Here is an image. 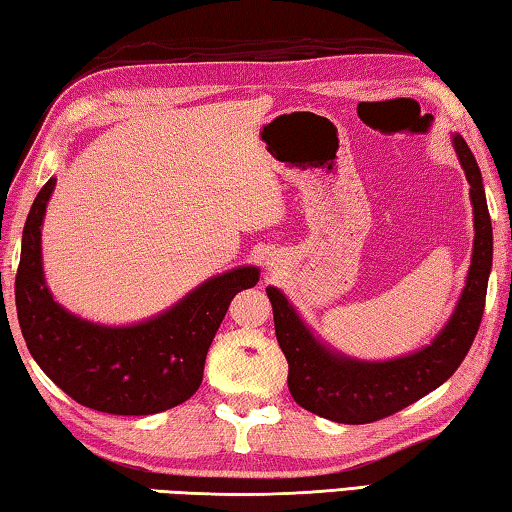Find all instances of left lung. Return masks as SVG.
<instances>
[{
	"mask_svg": "<svg viewBox=\"0 0 512 512\" xmlns=\"http://www.w3.org/2000/svg\"><path fill=\"white\" fill-rule=\"evenodd\" d=\"M454 149L470 183L474 250L465 289L452 318L431 345L391 361H357L327 350L302 323L282 291L268 287L277 343L289 361V391L302 409L343 424H368L418 402L454 375L479 332L492 266V223L483 180L470 146L454 135Z\"/></svg>",
	"mask_w": 512,
	"mask_h": 512,
	"instance_id": "obj_1",
	"label": "left lung"
}]
</instances>
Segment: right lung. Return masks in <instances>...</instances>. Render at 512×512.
<instances>
[{
    "instance_id": "obj_1",
    "label": "right lung",
    "mask_w": 512,
    "mask_h": 512,
    "mask_svg": "<svg viewBox=\"0 0 512 512\" xmlns=\"http://www.w3.org/2000/svg\"><path fill=\"white\" fill-rule=\"evenodd\" d=\"M56 178L31 205L15 275L17 320L31 357L83 406L112 415H151L189 400L201 386L205 357L232 298L255 287L259 268L216 275L164 314L106 327L69 314L51 298L42 273L40 225Z\"/></svg>"
}]
</instances>
